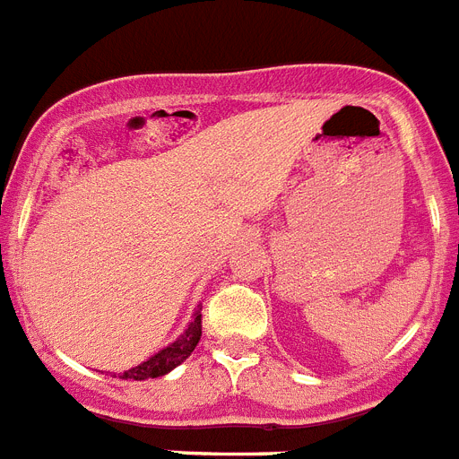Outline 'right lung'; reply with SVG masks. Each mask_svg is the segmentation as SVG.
<instances>
[{
  "label": "right lung",
  "instance_id": "1",
  "mask_svg": "<svg viewBox=\"0 0 459 459\" xmlns=\"http://www.w3.org/2000/svg\"><path fill=\"white\" fill-rule=\"evenodd\" d=\"M200 335H202V315L200 310H197L195 312L193 322L188 324V328H186L179 338L174 340L172 344H168L165 350L158 351V354H153L152 359L140 363V366L131 368V370H126V372H119V379L142 381V379H156V377L168 375L169 370L181 366V363L193 354V350L197 347V342H200Z\"/></svg>",
  "mask_w": 459,
  "mask_h": 459
}]
</instances>
